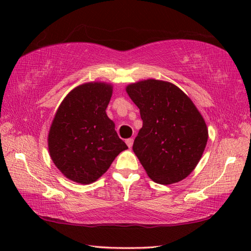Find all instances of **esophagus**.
Returning <instances> with one entry per match:
<instances>
[{
  "label": "esophagus",
  "instance_id": "34e87169",
  "mask_svg": "<svg viewBox=\"0 0 251 251\" xmlns=\"http://www.w3.org/2000/svg\"><path fill=\"white\" fill-rule=\"evenodd\" d=\"M126 145L128 146V148H131L132 147V143H134V139L132 138H129V139H126Z\"/></svg>",
  "mask_w": 251,
  "mask_h": 251
}]
</instances>
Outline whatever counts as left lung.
Here are the masks:
<instances>
[{"label": "left lung", "mask_w": 251, "mask_h": 251, "mask_svg": "<svg viewBox=\"0 0 251 251\" xmlns=\"http://www.w3.org/2000/svg\"><path fill=\"white\" fill-rule=\"evenodd\" d=\"M126 93L140 110L142 127L132 150L154 182H179L193 172L204 153V117L175 84L149 78L129 84Z\"/></svg>", "instance_id": "left-lung-1"}]
</instances>
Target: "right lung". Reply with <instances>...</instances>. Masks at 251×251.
I'll return each instance as SVG.
<instances>
[{
  "mask_svg": "<svg viewBox=\"0 0 251 251\" xmlns=\"http://www.w3.org/2000/svg\"><path fill=\"white\" fill-rule=\"evenodd\" d=\"M112 92L110 83L78 85L62 100L51 122L50 155L60 173L74 182H95L128 149L105 113Z\"/></svg>",
  "mask_w": 251,
  "mask_h": 251,
  "instance_id": "1",
  "label": "right lung"
}]
</instances>
